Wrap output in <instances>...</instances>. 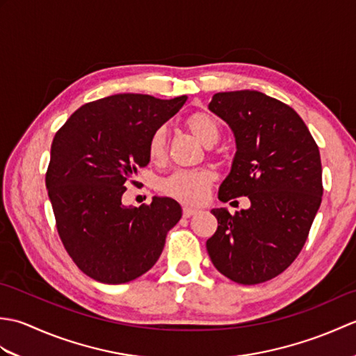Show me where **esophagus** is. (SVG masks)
Returning a JSON list of instances; mask_svg holds the SVG:
<instances>
[{"mask_svg": "<svg viewBox=\"0 0 356 356\" xmlns=\"http://www.w3.org/2000/svg\"><path fill=\"white\" fill-rule=\"evenodd\" d=\"M197 213H199V209H195V208H190V207H184V217H185V218H190L191 216L197 214Z\"/></svg>", "mask_w": 356, "mask_h": 356, "instance_id": "1", "label": "esophagus"}]
</instances>
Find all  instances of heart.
Masks as SVG:
<instances>
[{
  "mask_svg": "<svg viewBox=\"0 0 356 356\" xmlns=\"http://www.w3.org/2000/svg\"><path fill=\"white\" fill-rule=\"evenodd\" d=\"M185 125L205 147H213L222 133L218 119L207 110L190 113L185 118ZM166 142H168V133L165 127H159L151 133L148 139V157L151 161H163L166 154ZM214 180L216 174L213 170H180L162 179L159 188L165 195H170L172 199L188 203V205H197L207 199V194Z\"/></svg>",
  "mask_w": 356,
  "mask_h": 356,
  "instance_id": "obj_1",
  "label": "heart"
}]
</instances>
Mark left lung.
Returning <instances> with one entry per match:
<instances>
[{
	"label": "left lung",
	"instance_id": "obj_1",
	"mask_svg": "<svg viewBox=\"0 0 356 356\" xmlns=\"http://www.w3.org/2000/svg\"><path fill=\"white\" fill-rule=\"evenodd\" d=\"M209 110L231 127L237 151L218 199L248 209L211 211L218 226L207 249L216 269L240 284L282 274L303 249L321 205L320 149L297 111L255 90L216 93Z\"/></svg>",
	"mask_w": 356,
	"mask_h": 356
}]
</instances>
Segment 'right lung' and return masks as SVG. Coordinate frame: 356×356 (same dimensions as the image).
Here are the masks:
<instances>
[{
  "mask_svg": "<svg viewBox=\"0 0 356 356\" xmlns=\"http://www.w3.org/2000/svg\"><path fill=\"white\" fill-rule=\"evenodd\" d=\"M186 96L120 93L82 105L51 142L45 186L65 251L90 278L128 283L154 266L182 217L170 197L125 207L127 184L149 162L148 139Z\"/></svg>",
  "mask_w": 356,
  "mask_h": 356,
  "instance_id": "1",
  "label": "right lung"
}]
</instances>
